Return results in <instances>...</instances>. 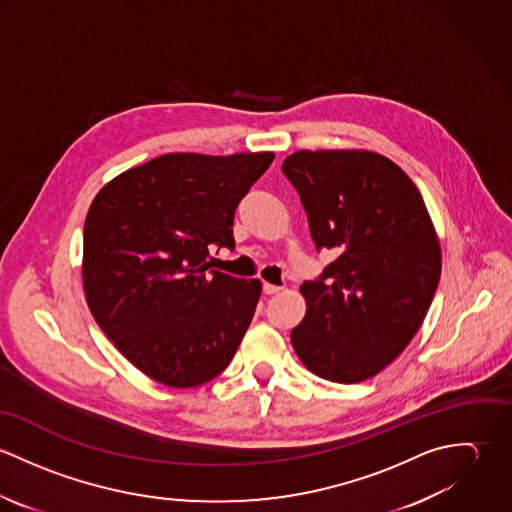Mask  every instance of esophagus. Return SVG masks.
Instances as JSON below:
<instances>
[{
	"label": "esophagus",
	"mask_w": 512,
	"mask_h": 512,
	"mask_svg": "<svg viewBox=\"0 0 512 512\" xmlns=\"http://www.w3.org/2000/svg\"><path fill=\"white\" fill-rule=\"evenodd\" d=\"M280 292H282L280 286H274V284H268V282L264 284V293H266V295H274V293Z\"/></svg>",
	"instance_id": "obj_1"
}]
</instances>
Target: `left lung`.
<instances>
[{"label":"left lung","instance_id":"left-lung-1","mask_svg":"<svg viewBox=\"0 0 512 512\" xmlns=\"http://www.w3.org/2000/svg\"><path fill=\"white\" fill-rule=\"evenodd\" d=\"M282 171L299 193L317 250L337 256L305 282V317L292 331L313 374L355 384L390 365L432 305L441 248L412 179L368 149H299Z\"/></svg>","mask_w":512,"mask_h":512}]
</instances>
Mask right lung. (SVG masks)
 Segmentation results:
<instances>
[{
    "mask_svg": "<svg viewBox=\"0 0 512 512\" xmlns=\"http://www.w3.org/2000/svg\"><path fill=\"white\" fill-rule=\"evenodd\" d=\"M274 157L165 153L94 197L84 220L86 303L151 380L193 388L232 361L262 282L209 270V246H234V211Z\"/></svg>",
    "mask_w": 512,
    "mask_h": 512,
    "instance_id": "obj_1",
    "label": "right lung"
}]
</instances>
